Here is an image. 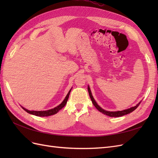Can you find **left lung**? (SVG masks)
I'll return each mask as SVG.
<instances>
[{
    "label": "left lung",
    "mask_w": 158,
    "mask_h": 158,
    "mask_svg": "<svg viewBox=\"0 0 158 158\" xmlns=\"http://www.w3.org/2000/svg\"><path fill=\"white\" fill-rule=\"evenodd\" d=\"M88 93H89V97L91 98V100H92V103L94 104V106L95 107H96V109L98 110L99 111L102 113L104 114H106V115L109 116V117H122L123 115H125V114H127L128 113H130L132 112L133 111H135V110L138 107V106H139L140 103V102L138 103L136 105V106H135V107H131L130 109L123 110V111H106V110L103 109L102 107H100L98 105V103L95 102V99H94V98L92 96V92H91V90H90V88L89 87V85L88 86Z\"/></svg>",
    "instance_id": "1"
}]
</instances>
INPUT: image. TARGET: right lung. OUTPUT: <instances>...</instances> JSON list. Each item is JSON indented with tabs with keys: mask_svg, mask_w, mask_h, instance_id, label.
Returning <instances> with one entry per match:
<instances>
[{
	"mask_svg": "<svg viewBox=\"0 0 158 158\" xmlns=\"http://www.w3.org/2000/svg\"><path fill=\"white\" fill-rule=\"evenodd\" d=\"M71 89H70V91L69 92V93L67 94V95H66V96L64 98V99L63 100V102H62L59 105V106L55 107L53 109H49V110H47V111H29V110H27V109H26L25 108H23V107H22L27 113H30V114H33V115H35V116H37V117H48V116L52 115V114H55L58 113L62 108H63L65 106V105L66 104V103H67V101H68V99H69V95H70V93Z\"/></svg>",
	"mask_w": 158,
	"mask_h": 158,
	"instance_id": "add662e5",
	"label": "right lung"
}]
</instances>
